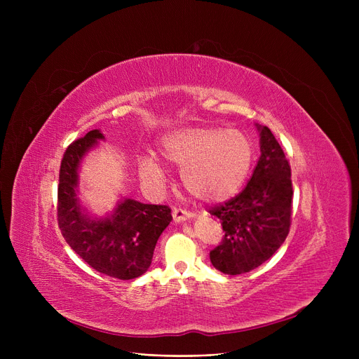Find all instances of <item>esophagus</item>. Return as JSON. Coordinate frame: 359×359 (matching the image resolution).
<instances>
[{"instance_id":"obj_1","label":"esophagus","mask_w":359,"mask_h":359,"mask_svg":"<svg viewBox=\"0 0 359 359\" xmlns=\"http://www.w3.org/2000/svg\"><path fill=\"white\" fill-rule=\"evenodd\" d=\"M172 215H173V221L175 222H182V221H186V219H191L194 217V214L187 212V211H184L182 208H175Z\"/></svg>"}]
</instances>
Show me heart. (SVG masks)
I'll use <instances>...</instances> for the list:
<instances>
[{
  "label": "heart",
  "instance_id": "heart-1",
  "mask_svg": "<svg viewBox=\"0 0 359 359\" xmlns=\"http://www.w3.org/2000/svg\"><path fill=\"white\" fill-rule=\"evenodd\" d=\"M160 153L180 170L184 189L203 202H222L238 192L248 179L255 157L246 134L221 126L182 128L164 135ZM140 176L161 187L165 170L154 156H141Z\"/></svg>",
  "mask_w": 359,
  "mask_h": 359
}]
</instances>
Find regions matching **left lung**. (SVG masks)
<instances>
[{"mask_svg":"<svg viewBox=\"0 0 359 359\" xmlns=\"http://www.w3.org/2000/svg\"><path fill=\"white\" fill-rule=\"evenodd\" d=\"M260 157L246 187L210 214L221 221L224 238L210 253L215 269L246 273L265 263L285 241L291 227V167L268 126L256 125Z\"/></svg>","mask_w":359,"mask_h":359,"instance_id":"8db88e82","label":"left lung"}]
</instances>
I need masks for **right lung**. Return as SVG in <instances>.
I'll list each match as a JSON object with an SVG mask.
<instances>
[{
    "mask_svg": "<svg viewBox=\"0 0 359 359\" xmlns=\"http://www.w3.org/2000/svg\"><path fill=\"white\" fill-rule=\"evenodd\" d=\"M104 140L99 129L87 132L64 153L58 184V225L71 249L100 273L134 279L147 272L158 237L172 221L167 205L122 199L104 218L90 215L77 198L79 168L88 151Z\"/></svg>",
    "mask_w": 359,
    "mask_h": 359,
    "instance_id": "obj_1",
    "label": "right lung"
}]
</instances>
